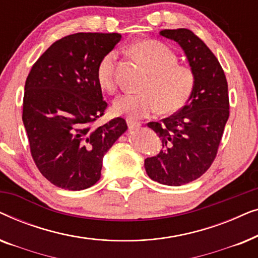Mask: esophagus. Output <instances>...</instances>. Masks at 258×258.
<instances>
[{"label":"esophagus","mask_w":258,"mask_h":258,"mask_svg":"<svg viewBox=\"0 0 258 258\" xmlns=\"http://www.w3.org/2000/svg\"><path fill=\"white\" fill-rule=\"evenodd\" d=\"M126 123H128V126H129V129H136V128H140V123L139 122H135V121H133V119H128V121H126Z\"/></svg>","instance_id":"esophagus-1"}]
</instances>
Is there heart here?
<instances>
[{"instance_id": "b5f03b06", "label": "heart", "mask_w": 258, "mask_h": 258, "mask_svg": "<svg viewBox=\"0 0 258 258\" xmlns=\"http://www.w3.org/2000/svg\"><path fill=\"white\" fill-rule=\"evenodd\" d=\"M133 54L143 63L150 76L143 86V93L123 94L114 101L117 115L129 119L148 117L160 108L163 114H172L186 104L195 87V75L188 67L177 64L178 58L167 44L156 40L139 42L132 47ZM117 54L109 51L101 58L96 76L100 86L115 90V67Z\"/></svg>"}]
</instances>
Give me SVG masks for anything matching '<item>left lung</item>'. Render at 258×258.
<instances>
[{
	"label": "left lung",
	"instance_id": "1",
	"mask_svg": "<svg viewBox=\"0 0 258 258\" xmlns=\"http://www.w3.org/2000/svg\"><path fill=\"white\" fill-rule=\"evenodd\" d=\"M160 35L183 49L195 75V87L176 114L148 123L160 137L162 150L146 158L144 168L154 181L178 186L201 177L216 157L229 118L228 83L216 56L191 30L164 29Z\"/></svg>",
	"mask_w": 258,
	"mask_h": 258
}]
</instances>
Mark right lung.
I'll return each instance as SVG.
<instances>
[{
    "label": "right lung",
    "mask_w": 258,
    "mask_h": 258,
    "mask_svg": "<svg viewBox=\"0 0 258 258\" xmlns=\"http://www.w3.org/2000/svg\"><path fill=\"white\" fill-rule=\"evenodd\" d=\"M121 37L117 33L68 35L42 54L27 77L22 119L31 156L58 188L94 185L105 153L128 129L122 117L95 124L108 105L97 66Z\"/></svg>",
    "instance_id": "1"
}]
</instances>
